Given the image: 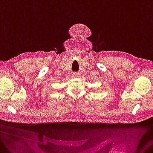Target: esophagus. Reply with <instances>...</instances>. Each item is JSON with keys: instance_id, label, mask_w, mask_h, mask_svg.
<instances>
[{"instance_id": "1", "label": "esophagus", "mask_w": 153, "mask_h": 153, "mask_svg": "<svg viewBox=\"0 0 153 153\" xmlns=\"http://www.w3.org/2000/svg\"><path fill=\"white\" fill-rule=\"evenodd\" d=\"M78 76V74H74L73 75H72V76L74 77H77Z\"/></svg>"}]
</instances>
